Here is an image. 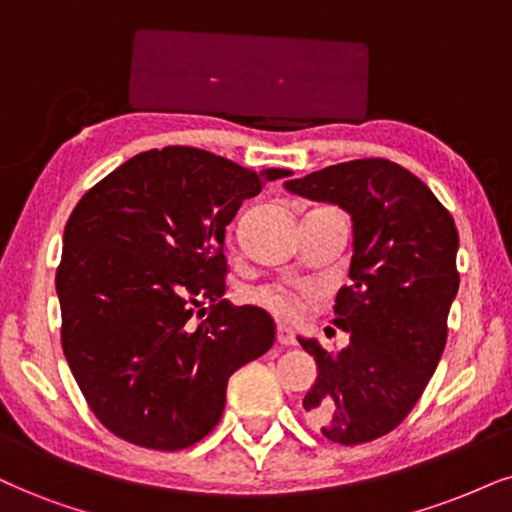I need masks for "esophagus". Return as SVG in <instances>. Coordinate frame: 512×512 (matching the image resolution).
<instances>
[{"label":"esophagus","instance_id":"34e87169","mask_svg":"<svg viewBox=\"0 0 512 512\" xmlns=\"http://www.w3.org/2000/svg\"><path fill=\"white\" fill-rule=\"evenodd\" d=\"M277 344L285 346V349H289V346H296L294 332L289 330V327H277Z\"/></svg>","mask_w":512,"mask_h":512}]
</instances>
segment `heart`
<instances>
[{"instance_id": "b5f03b06", "label": "heart", "mask_w": 512, "mask_h": 512, "mask_svg": "<svg viewBox=\"0 0 512 512\" xmlns=\"http://www.w3.org/2000/svg\"><path fill=\"white\" fill-rule=\"evenodd\" d=\"M251 301L256 306L266 308L270 315H275L277 320H296L304 313V306L308 301L306 292H296V289L282 287V285H263L251 294Z\"/></svg>"}]
</instances>
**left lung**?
<instances>
[{"label":"left lung","instance_id":"1","mask_svg":"<svg viewBox=\"0 0 512 512\" xmlns=\"http://www.w3.org/2000/svg\"><path fill=\"white\" fill-rule=\"evenodd\" d=\"M353 218L351 285L334 304L349 349L299 344L318 363L304 399L323 437L353 446L401 425L437 370L458 294V230L432 189L389 159H356L287 182Z\"/></svg>","mask_w":512,"mask_h":512}]
</instances>
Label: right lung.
I'll list each match as a JSON object with an SVG mask.
<instances>
[{
  "instance_id": "right-lung-1",
  "label": "right lung",
  "mask_w": 512,
  "mask_h": 512,
  "mask_svg": "<svg viewBox=\"0 0 512 512\" xmlns=\"http://www.w3.org/2000/svg\"><path fill=\"white\" fill-rule=\"evenodd\" d=\"M287 175L166 147L82 194L56 268L61 346L111 434L154 451L197 444L223 415L232 372L275 344L270 313L223 299L225 227Z\"/></svg>"
}]
</instances>
